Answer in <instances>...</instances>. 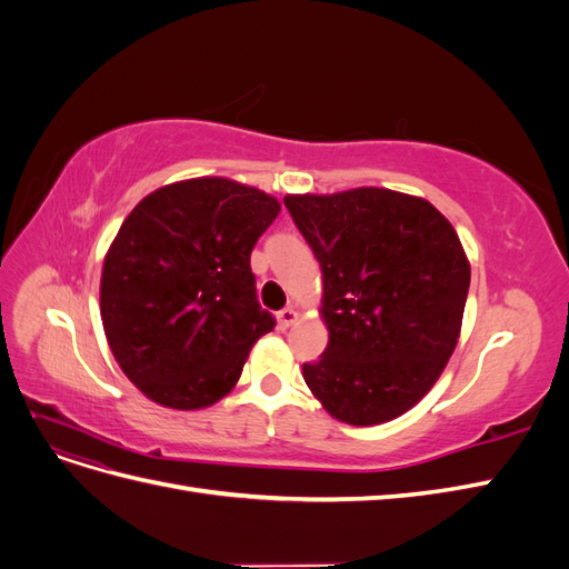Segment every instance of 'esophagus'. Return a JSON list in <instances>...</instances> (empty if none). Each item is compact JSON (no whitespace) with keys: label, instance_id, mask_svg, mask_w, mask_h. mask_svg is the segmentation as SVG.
<instances>
[{"label":"esophagus","instance_id":"1","mask_svg":"<svg viewBox=\"0 0 569 569\" xmlns=\"http://www.w3.org/2000/svg\"><path fill=\"white\" fill-rule=\"evenodd\" d=\"M297 320H299V313L295 311V308H282V311L278 313V322L282 330H287V327H291Z\"/></svg>","mask_w":569,"mask_h":569}]
</instances>
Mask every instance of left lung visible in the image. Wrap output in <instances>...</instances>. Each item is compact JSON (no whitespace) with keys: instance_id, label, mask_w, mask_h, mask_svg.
I'll return each instance as SVG.
<instances>
[{"instance_id":"1","label":"left lung","mask_w":569,"mask_h":569,"mask_svg":"<svg viewBox=\"0 0 569 569\" xmlns=\"http://www.w3.org/2000/svg\"><path fill=\"white\" fill-rule=\"evenodd\" d=\"M284 206L322 268L330 330L306 385L341 422L401 416L458 343L470 266L456 230L429 201L377 187Z\"/></svg>"}]
</instances>
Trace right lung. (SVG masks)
<instances>
[{
  "label": "right lung",
  "instance_id": "obj_1",
  "mask_svg": "<svg viewBox=\"0 0 569 569\" xmlns=\"http://www.w3.org/2000/svg\"><path fill=\"white\" fill-rule=\"evenodd\" d=\"M278 213L253 187L197 178L151 192L120 226L101 272V320L118 366L151 401L194 410L237 385L274 327L251 251Z\"/></svg>",
  "mask_w": 569,
  "mask_h": 569
}]
</instances>
